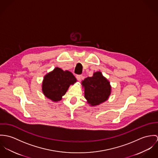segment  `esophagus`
Segmentation results:
<instances>
[{
	"label": "esophagus",
	"instance_id": "1",
	"mask_svg": "<svg viewBox=\"0 0 158 158\" xmlns=\"http://www.w3.org/2000/svg\"><path fill=\"white\" fill-rule=\"evenodd\" d=\"M76 79L79 81H80L81 79H82V75H81V74H77V75H76Z\"/></svg>",
	"mask_w": 158,
	"mask_h": 158
}]
</instances>
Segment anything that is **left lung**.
Segmentation results:
<instances>
[{"label":"left lung","mask_w":158,"mask_h":158,"mask_svg":"<svg viewBox=\"0 0 158 158\" xmlns=\"http://www.w3.org/2000/svg\"><path fill=\"white\" fill-rule=\"evenodd\" d=\"M85 88V98L91 106L97 105L106 101L111 92L110 82L99 71L92 77H88L82 81Z\"/></svg>","instance_id":"left-lung-1"}]
</instances>
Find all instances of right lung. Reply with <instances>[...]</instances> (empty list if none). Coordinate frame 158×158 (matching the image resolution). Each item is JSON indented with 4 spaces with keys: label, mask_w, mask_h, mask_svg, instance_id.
<instances>
[{
    "label": "right lung",
    "mask_w": 158,
    "mask_h": 158,
    "mask_svg": "<svg viewBox=\"0 0 158 158\" xmlns=\"http://www.w3.org/2000/svg\"><path fill=\"white\" fill-rule=\"evenodd\" d=\"M76 82V79L71 72L57 67L44 77L42 91L47 98L57 102L61 100L70 85Z\"/></svg>",
    "instance_id": "right-lung-1"
}]
</instances>
